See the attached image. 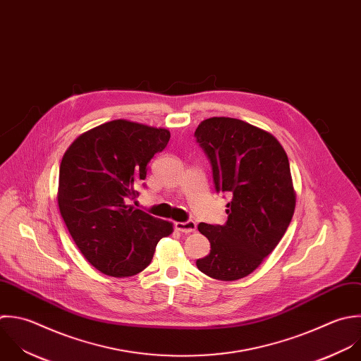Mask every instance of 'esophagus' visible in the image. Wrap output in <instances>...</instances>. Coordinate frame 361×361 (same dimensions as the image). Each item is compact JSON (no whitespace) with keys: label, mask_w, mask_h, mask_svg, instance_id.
Listing matches in <instances>:
<instances>
[{"label":"esophagus","mask_w":361,"mask_h":361,"mask_svg":"<svg viewBox=\"0 0 361 361\" xmlns=\"http://www.w3.org/2000/svg\"><path fill=\"white\" fill-rule=\"evenodd\" d=\"M176 229L183 232V233H191L195 232L197 224L194 221H187V222H176Z\"/></svg>","instance_id":"esophagus-1"}]
</instances>
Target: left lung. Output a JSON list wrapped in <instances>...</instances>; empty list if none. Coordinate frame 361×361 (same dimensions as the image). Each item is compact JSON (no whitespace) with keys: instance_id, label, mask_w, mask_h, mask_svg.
<instances>
[{"instance_id":"1","label":"left lung","mask_w":361,"mask_h":361,"mask_svg":"<svg viewBox=\"0 0 361 361\" xmlns=\"http://www.w3.org/2000/svg\"><path fill=\"white\" fill-rule=\"evenodd\" d=\"M194 136L211 163L216 192L231 197L225 225H198L211 252L197 267L215 280L235 281L262 264L293 219L288 157L271 133L235 118L205 119Z\"/></svg>"}]
</instances>
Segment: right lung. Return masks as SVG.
<instances>
[{"mask_svg": "<svg viewBox=\"0 0 361 361\" xmlns=\"http://www.w3.org/2000/svg\"><path fill=\"white\" fill-rule=\"evenodd\" d=\"M169 140L167 129L116 119L80 135L61 159V218L85 260L106 276L143 271L159 240L173 233L171 222L128 205Z\"/></svg>", "mask_w": 361, "mask_h": 361, "instance_id": "right-lung-1", "label": "right lung"}]
</instances>
